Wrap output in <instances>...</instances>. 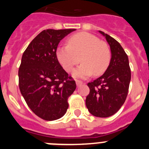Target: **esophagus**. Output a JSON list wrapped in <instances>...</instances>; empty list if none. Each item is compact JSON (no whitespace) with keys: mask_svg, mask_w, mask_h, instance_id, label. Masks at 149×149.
<instances>
[{"mask_svg":"<svg viewBox=\"0 0 149 149\" xmlns=\"http://www.w3.org/2000/svg\"><path fill=\"white\" fill-rule=\"evenodd\" d=\"M76 84H77V86H81V85H82L83 82H82V81H78V80H77V81H76Z\"/></svg>","mask_w":149,"mask_h":149,"instance_id":"obj_1","label":"esophagus"}]
</instances>
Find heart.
<instances>
[{
  "label": "heart",
  "mask_w": 149,
  "mask_h": 149,
  "mask_svg": "<svg viewBox=\"0 0 149 149\" xmlns=\"http://www.w3.org/2000/svg\"><path fill=\"white\" fill-rule=\"evenodd\" d=\"M56 58L68 72H72L82 62L74 75L86 78L94 73L100 75L106 72L111 60L109 46L89 33H79L68 38V45H60L56 49Z\"/></svg>",
  "instance_id": "heart-1"
}]
</instances>
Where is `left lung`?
<instances>
[{"label":"left lung","mask_w":149,"mask_h":149,"mask_svg":"<svg viewBox=\"0 0 149 149\" xmlns=\"http://www.w3.org/2000/svg\"><path fill=\"white\" fill-rule=\"evenodd\" d=\"M99 33L110 45L111 60L103 75L87 84L90 91L86 105L92 115L106 118L115 114L125 103L131 73L128 57L121 45L108 34Z\"/></svg>","instance_id":"obj_1"}]
</instances>
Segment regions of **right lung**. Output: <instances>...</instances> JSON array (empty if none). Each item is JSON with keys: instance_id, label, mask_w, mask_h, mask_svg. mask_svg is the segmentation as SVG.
<instances>
[{"instance_id": "1", "label": "right lung", "mask_w": 149, "mask_h": 149, "mask_svg": "<svg viewBox=\"0 0 149 149\" xmlns=\"http://www.w3.org/2000/svg\"><path fill=\"white\" fill-rule=\"evenodd\" d=\"M74 29H48L38 34L22 55L18 84L22 96L36 115L46 121L58 119L66 113L68 98L75 81L56 58L60 41Z\"/></svg>"}]
</instances>
